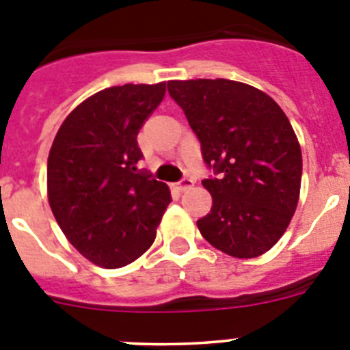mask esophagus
Here are the masks:
<instances>
[{
	"label": "esophagus",
	"mask_w": 350,
	"mask_h": 350,
	"mask_svg": "<svg viewBox=\"0 0 350 350\" xmlns=\"http://www.w3.org/2000/svg\"><path fill=\"white\" fill-rule=\"evenodd\" d=\"M193 185H194V180H191V178H182V180L177 182L173 187H175L177 191H180V193H184V191L191 189Z\"/></svg>",
	"instance_id": "34e87169"
}]
</instances>
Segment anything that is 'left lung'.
I'll return each mask as SVG.
<instances>
[{"instance_id": "8db88e82", "label": "left lung", "mask_w": 350, "mask_h": 350, "mask_svg": "<svg viewBox=\"0 0 350 350\" xmlns=\"http://www.w3.org/2000/svg\"><path fill=\"white\" fill-rule=\"evenodd\" d=\"M168 92L202 144L212 208L196 222L224 254H265L286 233L298 206L301 148L282 108L267 92L226 79L170 80Z\"/></svg>"}]
</instances>
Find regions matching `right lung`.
I'll list each match as a JSON object with an SVG mask.
<instances>
[{
  "label": "right lung",
  "mask_w": 350,
  "mask_h": 350,
  "mask_svg": "<svg viewBox=\"0 0 350 350\" xmlns=\"http://www.w3.org/2000/svg\"><path fill=\"white\" fill-rule=\"evenodd\" d=\"M166 82L89 96L64 119L47 161L49 205L70 243L101 268L126 267L154 243L168 185L138 172V131Z\"/></svg>",
  "instance_id": "obj_1"
}]
</instances>
